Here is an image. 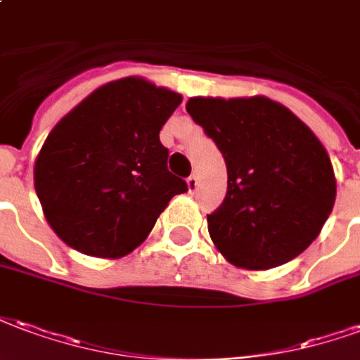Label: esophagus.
Here are the masks:
<instances>
[{
  "label": "esophagus",
  "mask_w": 360,
  "mask_h": 360,
  "mask_svg": "<svg viewBox=\"0 0 360 360\" xmlns=\"http://www.w3.org/2000/svg\"><path fill=\"white\" fill-rule=\"evenodd\" d=\"M188 188H190V191H195L199 188V176L198 174H191L190 178H188Z\"/></svg>",
  "instance_id": "34e87169"
}]
</instances>
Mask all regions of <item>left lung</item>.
I'll use <instances>...</instances> for the list:
<instances>
[{
	"instance_id": "1",
	"label": "left lung",
	"mask_w": 360,
	"mask_h": 360,
	"mask_svg": "<svg viewBox=\"0 0 360 360\" xmlns=\"http://www.w3.org/2000/svg\"><path fill=\"white\" fill-rule=\"evenodd\" d=\"M186 109L226 162V198L207 214L217 249L249 270L303 253L335 201L332 162L311 128L269 97H191Z\"/></svg>"
}]
</instances>
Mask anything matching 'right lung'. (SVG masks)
Segmentation results:
<instances>
[{"label":"right lung","instance_id":"obj_1","mask_svg":"<svg viewBox=\"0 0 360 360\" xmlns=\"http://www.w3.org/2000/svg\"><path fill=\"white\" fill-rule=\"evenodd\" d=\"M182 96L143 78L97 88L47 136L34 186L46 219L67 245L122 257L148 238L188 184L167 169L159 132Z\"/></svg>","mask_w":360,"mask_h":360}]
</instances>
